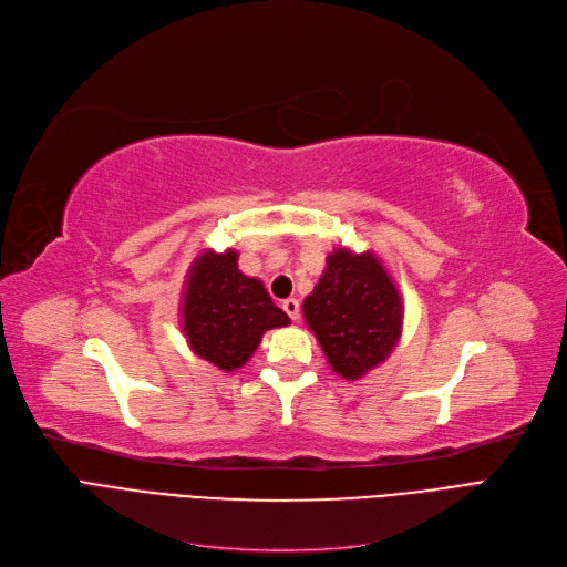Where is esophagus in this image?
Wrapping results in <instances>:
<instances>
[{
	"label": "esophagus",
	"mask_w": 567,
	"mask_h": 567,
	"mask_svg": "<svg viewBox=\"0 0 567 567\" xmlns=\"http://www.w3.org/2000/svg\"><path fill=\"white\" fill-rule=\"evenodd\" d=\"M284 311H286V315H288L292 321H298V319H300V302H298L296 298L284 300Z\"/></svg>",
	"instance_id": "obj_1"
}]
</instances>
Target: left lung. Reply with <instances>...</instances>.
<instances>
[{
  "mask_svg": "<svg viewBox=\"0 0 567 567\" xmlns=\"http://www.w3.org/2000/svg\"><path fill=\"white\" fill-rule=\"evenodd\" d=\"M305 319L323 354L344 380H359L392 354L403 328L399 288L373 250L336 248L311 296Z\"/></svg>",
  "mask_w": 567,
  "mask_h": 567,
  "instance_id": "8db88e82",
  "label": "left lung"
}]
</instances>
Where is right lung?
Here are the masks:
<instances>
[{
	"label": "right lung",
	"mask_w": 567,
	"mask_h": 567,
	"mask_svg": "<svg viewBox=\"0 0 567 567\" xmlns=\"http://www.w3.org/2000/svg\"><path fill=\"white\" fill-rule=\"evenodd\" d=\"M237 260L239 252L231 248L204 250L187 271L181 307L189 349L225 373L252 357L267 330L290 323L262 281L246 277Z\"/></svg>",
	"instance_id": "obj_1"
}]
</instances>
